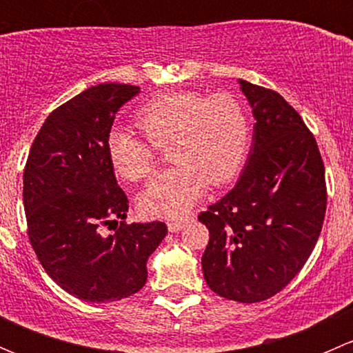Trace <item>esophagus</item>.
<instances>
[{
  "instance_id": "1",
  "label": "esophagus",
  "mask_w": 353,
  "mask_h": 353,
  "mask_svg": "<svg viewBox=\"0 0 353 353\" xmlns=\"http://www.w3.org/2000/svg\"><path fill=\"white\" fill-rule=\"evenodd\" d=\"M184 225H186V220H170V222L167 223L170 232H179V230H183Z\"/></svg>"
}]
</instances>
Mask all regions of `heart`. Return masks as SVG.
<instances>
[{"label":"heart","instance_id":"b5f03b06","mask_svg":"<svg viewBox=\"0 0 353 353\" xmlns=\"http://www.w3.org/2000/svg\"><path fill=\"white\" fill-rule=\"evenodd\" d=\"M143 138L112 130L105 140L109 162L117 176L137 183L155 169V148L169 145V160L177 163L157 176L138 198L148 216L181 219L203 196L208 184L230 183L244 165L249 150V119L234 95L206 97L179 90L157 95L134 114Z\"/></svg>","mask_w":353,"mask_h":353}]
</instances>
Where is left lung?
Listing matches in <instances>:
<instances>
[{
  "label": "left lung",
  "instance_id": "left-lung-1",
  "mask_svg": "<svg viewBox=\"0 0 353 353\" xmlns=\"http://www.w3.org/2000/svg\"><path fill=\"white\" fill-rule=\"evenodd\" d=\"M254 116L248 162L236 186L199 213L210 230L206 283L229 301L273 297L302 270L326 212L325 163L314 134L275 90L239 80Z\"/></svg>",
  "mask_w": 353,
  "mask_h": 353
}]
</instances>
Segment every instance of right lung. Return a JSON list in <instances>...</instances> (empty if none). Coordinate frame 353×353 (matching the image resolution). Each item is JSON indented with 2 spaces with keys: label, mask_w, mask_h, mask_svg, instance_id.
I'll return each instance as SVG.
<instances>
[{
  "label": "right lung",
  "mask_w": 353,
  "mask_h": 353,
  "mask_svg": "<svg viewBox=\"0 0 353 353\" xmlns=\"http://www.w3.org/2000/svg\"><path fill=\"white\" fill-rule=\"evenodd\" d=\"M140 92L126 83L87 88L52 110L23 170L32 248L63 290L87 302H114L147 282V259L167 234L163 222L126 223L105 140L116 112ZM117 223L110 236L101 227Z\"/></svg>",
  "instance_id": "obj_1"
}]
</instances>
